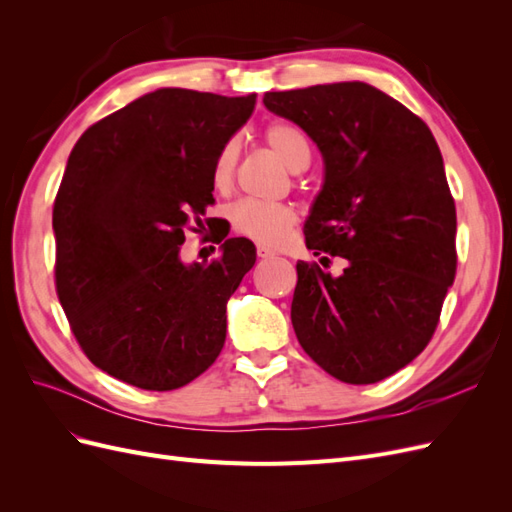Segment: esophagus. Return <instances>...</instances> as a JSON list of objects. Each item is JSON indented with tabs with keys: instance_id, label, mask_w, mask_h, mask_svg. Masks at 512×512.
<instances>
[{
	"instance_id": "1",
	"label": "esophagus",
	"mask_w": 512,
	"mask_h": 512,
	"mask_svg": "<svg viewBox=\"0 0 512 512\" xmlns=\"http://www.w3.org/2000/svg\"><path fill=\"white\" fill-rule=\"evenodd\" d=\"M256 254H258V258H273V256H275V250H271V247L260 243V245L256 247Z\"/></svg>"
}]
</instances>
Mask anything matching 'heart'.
I'll list each match as a JSON object with an SVG mask.
<instances>
[{"label": "heart", "instance_id": "b5f03b06", "mask_svg": "<svg viewBox=\"0 0 512 512\" xmlns=\"http://www.w3.org/2000/svg\"><path fill=\"white\" fill-rule=\"evenodd\" d=\"M262 138H265L267 147L273 151V156L292 173L307 168L309 160H312V147H309L307 136L299 128H294L292 123H269L265 132H262ZM237 158L239 147L235 141H228L218 156H215L211 168V181L215 190L226 192L230 188L232 179H235ZM228 218L239 235L265 245H277L286 239L288 230L297 222V211L286 203L271 205L258 203V200H241V203L230 207Z\"/></svg>", "mask_w": 512, "mask_h": 512}]
</instances>
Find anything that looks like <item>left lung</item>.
<instances>
[{
	"mask_svg": "<svg viewBox=\"0 0 512 512\" xmlns=\"http://www.w3.org/2000/svg\"><path fill=\"white\" fill-rule=\"evenodd\" d=\"M318 145L324 183L305 222L333 277L297 262L290 318L301 348L348 384L393 376L425 350L457 271V213L427 123L367 83L262 98Z\"/></svg>",
	"mask_w": 512,
	"mask_h": 512,
	"instance_id": "1",
	"label": "left lung"
}]
</instances>
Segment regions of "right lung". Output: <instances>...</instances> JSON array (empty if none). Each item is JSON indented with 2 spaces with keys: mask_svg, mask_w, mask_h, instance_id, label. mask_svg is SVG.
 Wrapping results in <instances>:
<instances>
[{
  "mask_svg": "<svg viewBox=\"0 0 512 512\" xmlns=\"http://www.w3.org/2000/svg\"><path fill=\"white\" fill-rule=\"evenodd\" d=\"M254 104L164 87L76 141L53 205L55 284L76 342L108 376L173 391L222 352L226 303L256 247L226 230L211 262L183 265L179 250L215 203V156Z\"/></svg>",
  "mask_w": 512,
  "mask_h": 512,
  "instance_id": "1",
  "label": "right lung"
}]
</instances>
